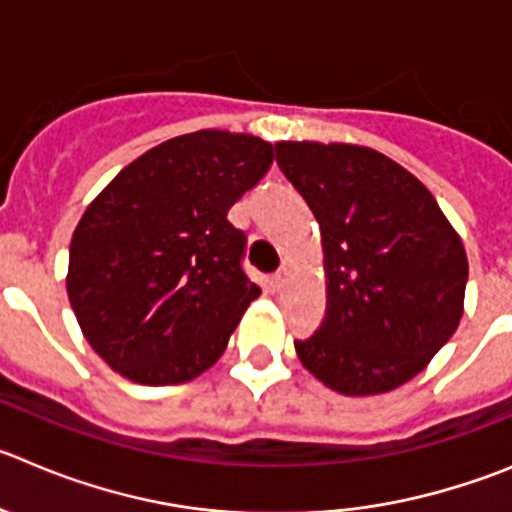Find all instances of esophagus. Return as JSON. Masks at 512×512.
Segmentation results:
<instances>
[{"label":"esophagus","mask_w":512,"mask_h":512,"mask_svg":"<svg viewBox=\"0 0 512 512\" xmlns=\"http://www.w3.org/2000/svg\"><path fill=\"white\" fill-rule=\"evenodd\" d=\"M289 279H292V271H289L287 266H281V269L274 274V287L284 289L289 284Z\"/></svg>","instance_id":"34e87169"}]
</instances>
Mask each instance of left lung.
<instances>
[{"mask_svg": "<svg viewBox=\"0 0 512 512\" xmlns=\"http://www.w3.org/2000/svg\"><path fill=\"white\" fill-rule=\"evenodd\" d=\"M276 162L320 223L325 251V320L294 340L299 360L342 396L403 386L462 320V238L434 195L375 149L279 142Z\"/></svg>", "mask_w": 512, "mask_h": 512, "instance_id": "1", "label": "left lung"}]
</instances>
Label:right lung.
<instances>
[{"label": "right lung", "mask_w": 512, "mask_h": 512, "mask_svg": "<svg viewBox=\"0 0 512 512\" xmlns=\"http://www.w3.org/2000/svg\"><path fill=\"white\" fill-rule=\"evenodd\" d=\"M274 147L203 129L119 172L70 241L68 299L91 348L142 386L198 378L261 289L228 210L269 172Z\"/></svg>", "instance_id": "right-lung-1"}]
</instances>
